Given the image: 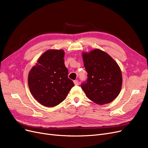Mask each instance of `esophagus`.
<instances>
[{
  "instance_id": "34e87169",
  "label": "esophagus",
  "mask_w": 148,
  "mask_h": 148,
  "mask_svg": "<svg viewBox=\"0 0 148 148\" xmlns=\"http://www.w3.org/2000/svg\"><path fill=\"white\" fill-rule=\"evenodd\" d=\"M73 82H74V84H75V85H78V84H79V82H78V79L74 80Z\"/></svg>"
}]
</instances>
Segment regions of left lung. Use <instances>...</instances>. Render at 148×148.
Instances as JSON below:
<instances>
[{"label":"left lung","instance_id":"1","mask_svg":"<svg viewBox=\"0 0 148 148\" xmlns=\"http://www.w3.org/2000/svg\"><path fill=\"white\" fill-rule=\"evenodd\" d=\"M83 59L88 78L81 87L86 96L100 105L113 101L119 95L122 84V72L118 64L99 49L83 53Z\"/></svg>","mask_w":148,"mask_h":148}]
</instances>
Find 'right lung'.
Returning a JSON list of instances; mask_svg holds the SVG:
<instances>
[{
    "label": "right lung",
    "instance_id": "add662e5",
    "mask_svg": "<svg viewBox=\"0 0 148 148\" xmlns=\"http://www.w3.org/2000/svg\"><path fill=\"white\" fill-rule=\"evenodd\" d=\"M63 50H48L39 57L30 70L28 86L31 93L40 104L53 107L63 101L71 88L72 80L64 64Z\"/></svg>",
    "mask_w": 148,
    "mask_h": 148
}]
</instances>
